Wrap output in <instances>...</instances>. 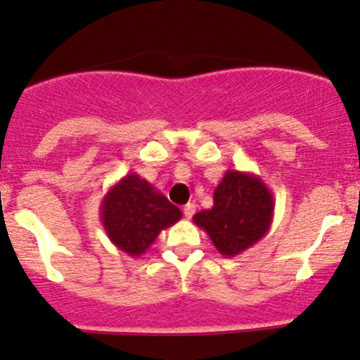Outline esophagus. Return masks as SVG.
<instances>
[{"mask_svg": "<svg viewBox=\"0 0 360 360\" xmlns=\"http://www.w3.org/2000/svg\"><path fill=\"white\" fill-rule=\"evenodd\" d=\"M195 209H197V207H195V203H186V205H184V209H183L184 217H186V219H190V217L195 214Z\"/></svg>", "mask_w": 360, "mask_h": 360, "instance_id": "34e87169", "label": "esophagus"}]
</instances>
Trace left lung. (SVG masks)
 Wrapping results in <instances>:
<instances>
[{"instance_id":"obj_1","label":"left lung","mask_w":360,"mask_h":360,"mask_svg":"<svg viewBox=\"0 0 360 360\" xmlns=\"http://www.w3.org/2000/svg\"><path fill=\"white\" fill-rule=\"evenodd\" d=\"M274 209V193L259 176L228 169L214 190L212 207L195 214L193 223L223 256L233 257L268 233Z\"/></svg>"}]
</instances>
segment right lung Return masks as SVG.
Here are the masks:
<instances>
[{"instance_id": "add662e5", "label": "right lung", "mask_w": 360, "mask_h": 360, "mask_svg": "<svg viewBox=\"0 0 360 360\" xmlns=\"http://www.w3.org/2000/svg\"><path fill=\"white\" fill-rule=\"evenodd\" d=\"M183 212L136 172L112 184L101 202V223L108 238L129 256H143L160 231L172 226Z\"/></svg>"}]
</instances>
